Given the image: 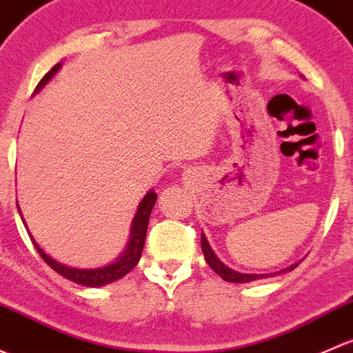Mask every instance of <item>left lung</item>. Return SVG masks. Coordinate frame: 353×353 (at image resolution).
<instances>
[{"instance_id":"obj_1","label":"left lung","mask_w":353,"mask_h":353,"mask_svg":"<svg viewBox=\"0 0 353 353\" xmlns=\"http://www.w3.org/2000/svg\"><path fill=\"white\" fill-rule=\"evenodd\" d=\"M201 245H202V252H203V256H205L207 265H209V267L212 268V270L216 272V274L219 275L223 281L234 282V284H245V282H253V281H258V279L275 277V275L284 274V272H290L297 267V263H292L290 267L282 268V270H279V272H272V274H241V272H238V270H232V268L228 267V265H224L223 261L217 258L216 253H214V250L210 248L209 241H207V238L203 232H202Z\"/></svg>"}]
</instances>
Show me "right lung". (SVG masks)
<instances>
[{
    "label": "right lung",
    "mask_w": 353,
    "mask_h": 353,
    "mask_svg": "<svg viewBox=\"0 0 353 353\" xmlns=\"http://www.w3.org/2000/svg\"><path fill=\"white\" fill-rule=\"evenodd\" d=\"M61 66H63L61 63L56 64V66H54L46 76H43L42 81L39 83V86L35 88V93L41 92L43 86H46L47 83H49L50 79L57 74V71H59ZM156 199H158V195H156L154 190H150L146 195H144L143 201L139 202V207H137V212H136V216H134L132 224H130V234H129V241H127V245H125V250H123L121 255L117 256V260L112 261V263H108V265H103V267H98V268L69 267V265L59 263V261L54 260L52 256L47 255L41 246H39V243L35 241L34 236L30 234V231H28V228H27V224H25V219H23V216H21V210H20V207H18V203H17V207H18V212H20V216H21V221H23L25 228H27L28 236H30L32 243H34L35 250H37L39 255L46 260V263L49 265L52 270H56L57 274L63 275V277L68 279V281L74 282V284H79L83 287H103L107 284H112V282L119 281V279H122L123 275L129 274V272L136 267L137 261L141 260V255H143V248H144V241H146L148 223H150L151 210H152V207H154Z\"/></svg>",
    "instance_id": "1"
}]
</instances>
